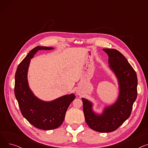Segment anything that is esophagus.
I'll use <instances>...</instances> for the list:
<instances>
[{
	"mask_svg": "<svg viewBox=\"0 0 148 148\" xmlns=\"http://www.w3.org/2000/svg\"><path fill=\"white\" fill-rule=\"evenodd\" d=\"M77 94H79V92L77 91Z\"/></svg>",
	"mask_w": 148,
	"mask_h": 148,
	"instance_id": "34e87169",
	"label": "esophagus"
}]
</instances>
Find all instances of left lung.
Segmentation results:
<instances>
[{
	"label": "left lung",
	"mask_w": 148,
	"mask_h": 148,
	"mask_svg": "<svg viewBox=\"0 0 148 148\" xmlns=\"http://www.w3.org/2000/svg\"><path fill=\"white\" fill-rule=\"evenodd\" d=\"M108 54L109 66L118 79L119 94L117 101L106 107L102 114L92 110V103L82 98L83 113L88 126L100 133H110L117 130L131 115L137 96V77L133 68L123 54L115 49H104Z\"/></svg>",
	"instance_id": "left-lung-1"
}]
</instances>
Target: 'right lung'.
<instances>
[{
  "label": "right lung",
  "mask_w": 148,
  "mask_h": 148,
  "mask_svg": "<svg viewBox=\"0 0 148 148\" xmlns=\"http://www.w3.org/2000/svg\"><path fill=\"white\" fill-rule=\"evenodd\" d=\"M51 49L36 47L20 62L15 75L14 94L22 115L35 127L44 130L56 129L62 125L68 108L75 97L70 94L45 102L38 99L29 89L27 74L30 59L38 50Z\"/></svg>",
  "instance_id": "right-lung-1"
}]
</instances>
